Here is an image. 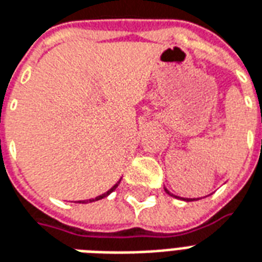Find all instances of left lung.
<instances>
[{
	"mask_svg": "<svg viewBox=\"0 0 262 262\" xmlns=\"http://www.w3.org/2000/svg\"><path fill=\"white\" fill-rule=\"evenodd\" d=\"M165 191L168 193L169 195H172V197H175V199H180V197H178V195H173V194H170L169 190L168 189H165ZM180 200H185V201H191V200H195V199H180Z\"/></svg>",
	"mask_w": 262,
	"mask_h": 262,
	"instance_id": "left-lung-1",
	"label": "left lung"
}]
</instances>
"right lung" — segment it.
I'll list each match as a JSON object with an SVG mask.
<instances>
[{
    "instance_id": "add662e5",
    "label": "right lung",
    "mask_w": 262,
    "mask_h": 262,
    "mask_svg": "<svg viewBox=\"0 0 262 262\" xmlns=\"http://www.w3.org/2000/svg\"><path fill=\"white\" fill-rule=\"evenodd\" d=\"M122 179V178H121ZM121 179H119V182H121ZM119 182H118V183H115V185L112 186L111 189H110V190L106 191V193H104V194H101V195H98V197H96V199H90V200H83V201H77V203H82V204H86V203H92V201H97V200H101V199H104V197H106V195H110L112 193V191L115 190L116 187H118V185H119Z\"/></svg>"
}]
</instances>
